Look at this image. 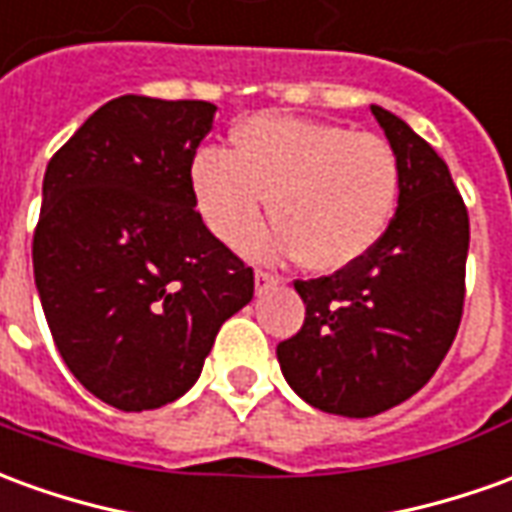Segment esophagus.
Returning <instances> with one entry per match:
<instances>
[{
	"label": "esophagus",
	"mask_w": 512,
	"mask_h": 512,
	"mask_svg": "<svg viewBox=\"0 0 512 512\" xmlns=\"http://www.w3.org/2000/svg\"><path fill=\"white\" fill-rule=\"evenodd\" d=\"M280 282H282L280 274H271V271H263V268H257V271H255L257 293L266 291V288H271V285H280Z\"/></svg>",
	"instance_id": "1"
}]
</instances>
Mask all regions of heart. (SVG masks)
Wrapping results in <instances>:
<instances>
[{
    "label": "heart",
    "mask_w": 512,
    "mask_h": 512,
    "mask_svg": "<svg viewBox=\"0 0 512 512\" xmlns=\"http://www.w3.org/2000/svg\"><path fill=\"white\" fill-rule=\"evenodd\" d=\"M399 185V157L385 138L313 119H249L232 149L207 146L191 163L196 207L224 244H244L271 199L277 227L255 249L299 255L313 271H338L371 252Z\"/></svg>",
    "instance_id": "b5f03b06"
}]
</instances>
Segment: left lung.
I'll list each match as a JSON object with an SVG mask.
<instances>
[{"instance_id": "left-lung-1", "label": "left lung", "mask_w": 512, "mask_h": 512, "mask_svg": "<svg viewBox=\"0 0 512 512\" xmlns=\"http://www.w3.org/2000/svg\"><path fill=\"white\" fill-rule=\"evenodd\" d=\"M399 157V207L371 252L330 277L296 280L305 324L277 346L307 405L377 416L421 391L455 341L466 299L468 210L421 135L371 105Z\"/></svg>"}]
</instances>
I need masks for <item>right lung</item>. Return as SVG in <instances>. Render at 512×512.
<instances>
[{
  "mask_svg": "<svg viewBox=\"0 0 512 512\" xmlns=\"http://www.w3.org/2000/svg\"><path fill=\"white\" fill-rule=\"evenodd\" d=\"M216 105L119 96L60 146L32 235L35 288L69 371L105 405L194 388L255 274L196 213L191 163Z\"/></svg>",
  "mask_w": 512,
  "mask_h": 512,
  "instance_id": "1",
  "label": "right lung"
}]
</instances>
